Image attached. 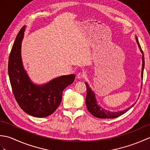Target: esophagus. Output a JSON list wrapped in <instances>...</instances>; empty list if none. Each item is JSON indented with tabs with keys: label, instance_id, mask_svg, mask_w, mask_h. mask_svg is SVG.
Wrapping results in <instances>:
<instances>
[{
	"label": "esophagus",
	"instance_id": "1",
	"mask_svg": "<svg viewBox=\"0 0 150 150\" xmlns=\"http://www.w3.org/2000/svg\"><path fill=\"white\" fill-rule=\"evenodd\" d=\"M85 76H86V75H85V73H83V72H79V73H77V77L78 79H81L84 78Z\"/></svg>",
	"mask_w": 150,
	"mask_h": 150
}]
</instances>
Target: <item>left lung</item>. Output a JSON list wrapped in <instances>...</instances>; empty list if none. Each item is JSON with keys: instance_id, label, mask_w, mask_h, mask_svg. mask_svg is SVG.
Here are the masks:
<instances>
[{"instance_id": "left-lung-1", "label": "left lung", "mask_w": 150, "mask_h": 150, "mask_svg": "<svg viewBox=\"0 0 150 150\" xmlns=\"http://www.w3.org/2000/svg\"><path fill=\"white\" fill-rule=\"evenodd\" d=\"M136 40L137 42L138 46L141 50V53H142V72H141V78L143 79V71H144V57L143 55V52L141 49V47L140 46V44L139 42V40L137 37H136ZM86 85V90H87V95L86 97V104L88 111H90V113L93 115L95 117L99 118V119H113V118H117L122 115L124 114L126 112H127L129 109L134 106L135 104L132 105L129 108H127V109L117 111V112H112V111H107L106 110L103 109V108H101L99 105H98L97 102L95 98V95L94 92L91 90V89L89 86V85L85 82Z\"/></svg>"}]
</instances>
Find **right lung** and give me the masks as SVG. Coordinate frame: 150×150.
Here are the masks:
<instances>
[{"label": "right lung", "mask_w": 150, "mask_h": 150, "mask_svg": "<svg viewBox=\"0 0 150 150\" xmlns=\"http://www.w3.org/2000/svg\"><path fill=\"white\" fill-rule=\"evenodd\" d=\"M25 28L24 26L18 32L9 55V81L15 99L21 109L30 115L46 117L59 106L64 90L73 83L75 76L63 75L44 84H33L24 68L21 58V44Z\"/></svg>", "instance_id": "right-lung-1"}]
</instances>
